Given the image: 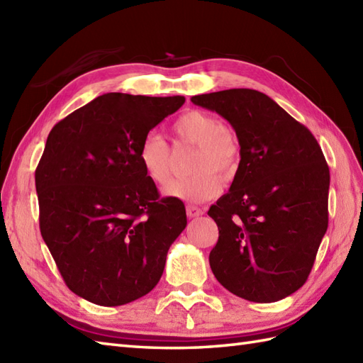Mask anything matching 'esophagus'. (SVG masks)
Segmentation results:
<instances>
[{
	"label": "esophagus",
	"mask_w": 363,
	"mask_h": 363,
	"mask_svg": "<svg viewBox=\"0 0 363 363\" xmlns=\"http://www.w3.org/2000/svg\"><path fill=\"white\" fill-rule=\"evenodd\" d=\"M204 213L203 209H199L196 206H187V217L189 218H196V217H201Z\"/></svg>",
	"instance_id": "34e87169"
}]
</instances>
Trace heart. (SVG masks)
Returning a JSON list of instances; mask_svg holds the SVG:
<instances>
[{
	"instance_id": "heart-1",
	"label": "heart",
	"mask_w": 363,
	"mask_h": 363,
	"mask_svg": "<svg viewBox=\"0 0 363 363\" xmlns=\"http://www.w3.org/2000/svg\"><path fill=\"white\" fill-rule=\"evenodd\" d=\"M174 130L182 142L198 146L191 160V172L196 173L173 181L165 189V195L187 203H203L215 198L221 190L220 177L233 179L238 169L240 146L234 130L223 125L218 117L203 111L181 115L174 123ZM138 162L145 174L157 186H165L172 177V150L165 138L156 133H148L142 138Z\"/></svg>"
}]
</instances>
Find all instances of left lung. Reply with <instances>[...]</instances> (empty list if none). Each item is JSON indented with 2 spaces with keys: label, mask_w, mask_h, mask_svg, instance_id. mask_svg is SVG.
Segmentation results:
<instances>
[{
  "label": "left lung",
  "mask_w": 363,
  "mask_h": 363,
  "mask_svg": "<svg viewBox=\"0 0 363 363\" xmlns=\"http://www.w3.org/2000/svg\"><path fill=\"white\" fill-rule=\"evenodd\" d=\"M234 128L240 164L209 209L218 242L217 281L252 303H274L304 285L328 229L329 167L317 138L265 94L229 89L191 96Z\"/></svg>",
  "instance_id": "8db88e82"
}]
</instances>
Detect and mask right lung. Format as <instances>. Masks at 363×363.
<instances>
[{
	"label": "right lung",
	"instance_id": "right-lung-1",
	"mask_svg": "<svg viewBox=\"0 0 363 363\" xmlns=\"http://www.w3.org/2000/svg\"><path fill=\"white\" fill-rule=\"evenodd\" d=\"M184 96L104 94L60 120L35 169L40 233L67 287L123 306L156 287L187 226L184 203L159 198L138 162L142 138Z\"/></svg>",
	"mask_w": 363,
	"mask_h": 363
}]
</instances>
